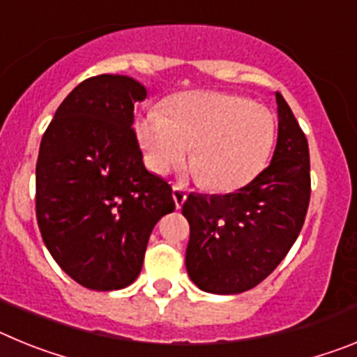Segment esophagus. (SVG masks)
<instances>
[{
  "label": "esophagus",
  "mask_w": 357,
  "mask_h": 357,
  "mask_svg": "<svg viewBox=\"0 0 357 357\" xmlns=\"http://www.w3.org/2000/svg\"><path fill=\"white\" fill-rule=\"evenodd\" d=\"M172 195H173V200H175L176 209H181V207L184 206L185 198H188V195H185V191L181 188V185H173Z\"/></svg>",
  "instance_id": "esophagus-1"
}]
</instances>
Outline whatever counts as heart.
Wrapping results in <instances>:
<instances>
[{
    "label": "heart",
    "instance_id": "heart-1",
    "mask_svg": "<svg viewBox=\"0 0 357 357\" xmlns=\"http://www.w3.org/2000/svg\"><path fill=\"white\" fill-rule=\"evenodd\" d=\"M275 118L238 94L193 91L173 98L168 118L148 112L137 139L151 172L166 175L189 164L198 182L214 193H232L259 175L275 144Z\"/></svg>",
    "mask_w": 357,
    "mask_h": 357
}]
</instances>
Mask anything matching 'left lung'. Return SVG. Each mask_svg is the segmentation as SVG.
<instances>
[{
  "mask_svg": "<svg viewBox=\"0 0 357 357\" xmlns=\"http://www.w3.org/2000/svg\"><path fill=\"white\" fill-rule=\"evenodd\" d=\"M279 134L272 162L229 195L191 193L185 268L207 293L238 295L279 266L301 234L311 197L309 148L291 109L275 93Z\"/></svg>",
  "mask_w": 357,
  "mask_h": 357,
  "instance_id": "1",
  "label": "left lung"
}]
</instances>
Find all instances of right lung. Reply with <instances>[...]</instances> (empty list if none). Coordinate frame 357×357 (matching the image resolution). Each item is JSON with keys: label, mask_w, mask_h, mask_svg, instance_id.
<instances>
[{"label": "right lung", "mask_w": 357, "mask_h": 357, "mask_svg": "<svg viewBox=\"0 0 357 357\" xmlns=\"http://www.w3.org/2000/svg\"><path fill=\"white\" fill-rule=\"evenodd\" d=\"M146 87L127 75L78 84L40 141L36 209L56 264L84 288H127L143 268L151 230L175 211L172 185L144 168L132 128Z\"/></svg>", "instance_id": "1"}]
</instances>
